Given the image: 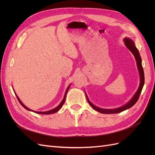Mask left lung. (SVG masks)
<instances>
[{"instance_id": "obj_1", "label": "left lung", "mask_w": 155, "mask_h": 155, "mask_svg": "<svg viewBox=\"0 0 155 155\" xmlns=\"http://www.w3.org/2000/svg\"><path fill=\"white\" fill-rule=\"evenodd\" d=\"M124 42H125V45L127 46V48L131 51V52L133 53V54L134 55V58L136 59V61H137V66H138V68L140 76V86H139V88L138 89L137 92H136V94L134 95L132 99H131L127 103V104L124 105L123 107L117 108V109H101V108H98V107L94 105L92 103L89 101V100L88 99V97L86 95L88 103L90 104V105L94 109L97 110V112H101V113H103V114L120 113V112H122L126 109H129V108L132 107L138 100L140 95V94H141V92L142 91V88H143V87L144 85V81H145L144 72H143V69L142 65V59H141V57H140V55L139 54V51H138V49L137 48V47L135 46L134 43L130 39L125 38Z\"/></svg>"}]
</instances>
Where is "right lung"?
Instances as JSON below:
<instances>
[{
    "instance_id": "obj_1",
    "label": "right lung",
    "mask_w": 155,
    "mask_h": 155,
    "mask_svg": "<svg viewBox=\"0 0 155 155\" xmlns=\"http://www.w3.org/2000/svg\"><path fill=\"white\" fill-rule=\"evenodd\" d=\"M69 87H70V86L67 88V91H66V92H65V94H64V98H63V101H61V104L56 107V108H55V109H52V110H48V111H46V112H37V111H34V110H31V109H28V107H26L24 104H22V103L21 101V100H19V98L18 97V96L16 95V96H17V100H18V101H19V103L21 104V105L25 108V109H27L28 110H30V111H32V112H35V113H37V114H54V113H55L56 112H58L61 108L62 107V106L63 105V104H64V101H65V99H66V96H67V92H68V89H69Z\"/></svg>"
}]
</instances>
